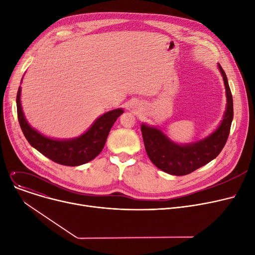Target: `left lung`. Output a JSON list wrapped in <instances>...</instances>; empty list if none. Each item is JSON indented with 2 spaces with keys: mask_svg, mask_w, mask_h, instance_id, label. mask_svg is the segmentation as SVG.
Listing matches in <instances>:
<instances>
[{
  "mask_svg": "<svg viewBox=\"0 0 255 255\" xmlns=\"http://www.w3.org/2000/svg\"><path fill=\"white\" fill-rule=\"evenodd\" d=\"M225 87L226 107L219 126L208 136L190 143H178L154 126L141 124L144 148L153 164L172 176H185L215 159L227 140L234 118L232 92L222 67L218 64Z\"/></svg>",
  "mask_w": 255,
  "mask_h": 255,
  "instance_id": "obj_1",
  "label": "left lung"
}]
</instances>
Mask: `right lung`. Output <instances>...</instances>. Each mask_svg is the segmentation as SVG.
<instances>
[{
	"instance_id": "right-lung-1",
	"label": "right lung",
	"mask_w": 255,
	"mask_h": 255,
	"mask_svg": "<svg viewBox=\"0 0 255 255\" xmlns=\"http://www.w3.org/2000/svg\"><path fill=\"white\" fill-rule=\"evenodd\" d=\"M20 93L21 88L19 87L16 96L17 117L26 140L33 148L52 160L53 162L67 166L82 165L96 158L104 148L113 125L117 119L124 113L123 109H117L103 114L95 120V122L86 132L77 137L68 139L52 138L33 128L26 121L21 107Z\"/></svg>"
}]
</instances>
